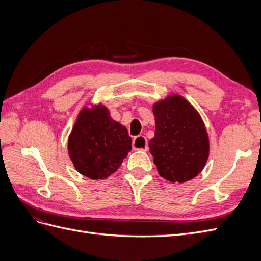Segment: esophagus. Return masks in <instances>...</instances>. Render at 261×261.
Returning a JSON list of instances; mask_svg holds the SVG:
<instances>
[{"instance_id": "esophagus-1", "label": "esophagus", "mask_w": 261, "mask_h": 261, "mask_svg": "<svg viewBox=\"0 0 261 261\" xmlns=\"http://www.w3.org/2000/svg\"><path fill=\"white\" fill-rule=\"evenodd\" d=\"M133 149L134 150H143V151H147L148 150V144L147 138L143 135L136 136L133 139Z\"/></svg>"}]
</instances>
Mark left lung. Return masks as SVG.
<instances>
[{
    "mask_svg": "<svg viewBox=\"0 0 261 261\" xmlns=\"http://www.w3.org/2000/svg\"><path fill=\"white\" fill-rule=\"evenodd\" d=\"M154 137L149 141L161 177L185 183L203 170L209 158V136L198 111L179 94H169L152 106Z\"/></svg>",
    "mask_w": 261,
    "mask_h": 261,
    "instance_id": "left-lung-1",
    "label": "left lung"
}]
</instances>
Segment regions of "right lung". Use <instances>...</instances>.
I'll list each match as a JSON object with an SVG mask.
<instances>
[{
    "label": "right lung",
    "instance_id": "right-lung-1",
    "mask_svg": "<svg viewBox=\"0 0 261 261\" xmlns=\"http://www.w3.org/2000/svg\"><path fill=\"white\" fill-rule=\"evenodd\" d=\"M67 150L75 169L91 179H103L121 167L132 150L127 128L114 121L102 103L84 107L68 136Z\"/></svg>",
    "mask_w": 261,
    "mask_h": 261
}]
</instances>
